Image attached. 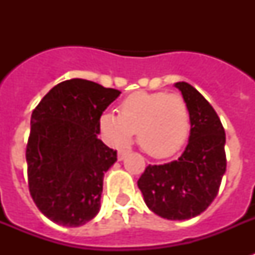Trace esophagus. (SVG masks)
I'll use <instances>...</instances> for the list:
<instances>
[{
	"instance_id": "esophagus-1",
	"label": "esophagus",
	"mask_w": 255,
	"mask_h": 255,
	"mask_svg": "<svg viewBox=\"0 0 255 255\" xmlns=\"http://www.w3.org/2000/svg\"><path fill=\"white\" fill-rule=\"evenodd\" d=\"M128 149H119V151H118V159L119 160H123L124 157H126V155H127L128 153Z\"/></svg>"
}]
</instances>
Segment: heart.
<instances>
[{"label":"heart","mask_w":255,"mask_h":255,"mask_svg":"<svg viewBox=\"0 0 255 255\" xmlns=\"http://www.w3.org/2000/svg\"><path fill=\"white\" fill-rule=\"evenodd\" d=\"M99 124L114 147L126 144L136 132L144 152L153 157H168L186 143L192 119L189 106L180 94L140 91L120 103L119 114L104 112Z\"/></svg>","instance_id":"heart-1"}]
</instances>
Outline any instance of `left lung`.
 I'll return each mask as SVG.
<instances>
[{"label":"left lung","instance_id":"obj_1","mask_svg":"<svg viewBox=\"0 0 255 255\" xmlns=\"http://www.w3.org/2000/svg\"><path fill=\"white\" fill-rule=\"evenodd\" d=\"M176 87L190 110L189 143L177 160L148 165L137 180L144 201L167 220H189L212 204L226 170L225 129L217 112L185 82Z\"/></svg>","mask_w":255,"mask_h":255}]
</instances>
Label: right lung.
<instances>
[{
	"label": "right lung",
	"instance_id": "right-lung-1",
	"mask_svg": "<svg viewBox=\"0 0 255 255\" xmlns=\"http://www.w3.org/2000/svg\"><path fill=\"white\" fill-rule=\"evenodd\" d=\"M120 95L86 79L54 86L31 114L27 182L35 205L59 225L77 228L100 208L104 172L116 151L100 139V116Z\"/></svg>",
	"mask_w": 255,
	"mask_h": 255
}]
</instances>
